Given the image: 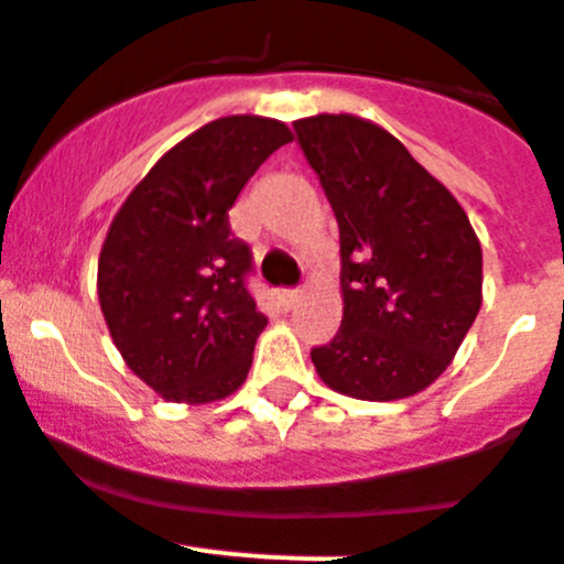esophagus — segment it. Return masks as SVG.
Returning a JSON list of instances; mask_svg holds the SVG:
<instances>
[{
  "instance_id": "34e87169",
  "label": "esophagus",
  "mask_w": 564,
  "mask_h": 564,
  "mask_svg": "<svg viewBox=\"0 0 564 564\" xmlns=\"http://www.w3.org/2000/svg\"><path fill=\"white\" fill-rule=\"evenodd\" d=\"M301 297H303V289H283V292H281V301H283V306H286V310L297 306V303H301Z\"/></svg>"
}]
</instances>
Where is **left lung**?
Returning <instances> with one entry per match:
<instances>
[{"label":"left lung","mask_w":564,"mask_h":564,"mask_svg":"<svg viewBox=\"0 0 564 564\" xmlns=\"http://www.w3.org/2000/svg\"><path fill=\"white\" fill-rule=\"evenodd\" d=\"M295 133L340 227L343 321L312 364L349 398H411L452 364L482 306L471 221L383 127L323 112Z\"/></svg>","instance_id":"8db88e82"}]
</instances>
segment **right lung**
Returning <instances> with one entry per match:
<instances>
[{
  "label": "right lung",
  "instance_id": "add662e5",
  "mask_svg": "<svg viewBox=\"0 0 564 564\" xmlns=\"http://www.w3.org/2000/svg\"><path fill=\"white\" fill-rule=\"evenodd\" d=\"M289 141L275 119L209 121L155 161L107 229L101 315L124 364L164 400L213 403L247 380L267 315L249 295L252 252L229 209Z\"/></svg>",
  "mask_w": 564,
  "mask_h": 564
}]
</instances>
